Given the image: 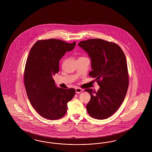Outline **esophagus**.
Segmentation results:
<instances>
[{"instance_id": "34e87169", "label": "esophagus", "mask_w": 152, "mask_h": 152, "mask_svg": "<svg viewBox=\"0 0 152 152\" xmlns=\"http://www.w3.org/2000/svg\"><path fill=\"white\" fill-rule=\"evenodd\" d=\"M75 90H76V94H80V93H81V92L83 91V90L82 89L80 88H76Z\"/></svg>"}]
</instances>
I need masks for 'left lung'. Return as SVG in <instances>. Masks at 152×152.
Segmentation results:
<instances>
[{"label": "left lung", "mask_w": 152, "mask_h": 152, "mask_svg": "<svg viewBox=\"0 0 152 152\" xmlns=\"http://www.w3.org/2000/svg\"><path fill=\"white\" fill-rule=\"evenodd\" d=\"M78 45L91 58L92 71L89 75L100 86L97 92L85 90L91 95L87 112L94 118H107L119 108L127 92L129 77L125 54L117 44L100 39L81 41Z\"/></svg>", "instance_id": "obj_1"}]
</instances>
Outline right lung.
<instances>
[{
	"label": "right lung",
	"instance_id": "right-lung-1",
	"mask_svg": "<svg viewBox=\"0 0 152 152\" xmlns=\"http://www.w3.org/2000/svg\"><path fill=\"white\" fill-rule=\"evenodd\" d=\"M75 45L76 42L68 43L52 39L37 41L30 50L24 69L25 88L31 104L45 118L63 117L68 102L75 94L73 88L57 87L53 79L59 71L60 60Z\"/></svg>",
	"mask_w": 152,
	"mask_h": 152
}]
</instances>
